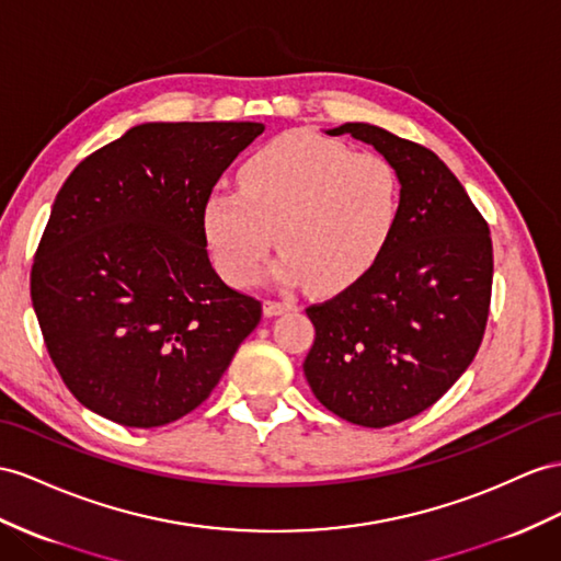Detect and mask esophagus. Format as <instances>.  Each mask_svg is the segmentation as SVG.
Here are the masks:
<instances>
[{"label":"esophagus","mask_w":561,"mask_h":561,"mask_svg":"<svg viewBox=\"0 0 561 561\" xmlns=\"http://www.w3.org/2000/svg\"><path fill=\"white\" fill-rule=\"evenodd\" d=\"M294 304L291 300H265L263 304V312L267 314V318H277V314L291 310Z\"/></svg>","instance_id":"obj_1"}]
</instances>
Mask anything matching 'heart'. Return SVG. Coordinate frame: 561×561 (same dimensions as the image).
<instances>
[{"label": "heart", "mask_w": 561, "mask_h": 561, "mask_svg": "<svg viewBox=\"0 0 561 561\" xmlns=\"http://www.w3.org/2000/svg\"><path fill=\"white\" fill-rule=\"evenodd\" d=\"M400 178L379 153L306 130L284 133L239 168V192L215 190L204 232L220 270L239 286L257 282L272 243L282 282L339 291L371 270L396 232Z\"/></svg>", "instance_id": "obj_1"}]
</instances>
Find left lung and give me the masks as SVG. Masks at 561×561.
<instances>
[{
	"label": "left lung",
	"instance_id": "obj_1",
	"mask_svg": "<svg viewBox=\"0 0 561 561\" xmlns=\"http://www.w3.org/2000/svg\"><path fill=\"white\" fill-rule=\"evenodd\" d=\"M327 135L371 144L396 168L403 201L371 270L306 308L314 343L304 371L327 410L381 428L434 405L471 365L491 306L493 243L465 186L434 151L369 123Z\"/></svg>",
	"mask_w": 561,
	"mask_h": 561
}]
</instances>
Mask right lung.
<instances>
[{
  "label": "right lung",
  "mask_w": 561,
  "mask_h": 561,
  "mask_svg": "<svg viewBox=\"0 0 561 561\" xmlns=\"http://www.w3.org/2000/svg\"><path fill=\"white\" fill-rule=\"evenodd\" d=\"M263 123H144L70 172L35 253L31 298L68 391L135 428L218 386L263 306L218 277L204 204Z\"/></svg>",
  "instance_id": "1"
}]
</instances>
